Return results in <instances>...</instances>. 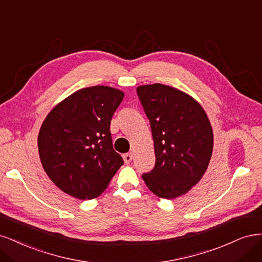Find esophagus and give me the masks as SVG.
<instances>
[{"mask_svg": "<svg viewBox=\"0 0 262 262\" xmlns=\"http://www.w3.org/2000/svg\"><path fill=\"white\" fill-rule=\"evenodd\" d=\"M123 158H124L125 163L126 164H129L132 162V160H133V155L132 154H126V155L123 156Z\"/></svg>", "mask_w": 262, "mask_h": 262, "instance_id": "esophagus-1", "label": "esophagus"}]
</instances>
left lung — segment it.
Wrapping results in <instances>:
<instances>
[{"label": "left lung", "instance_id": "left-lung-1", "mask_svg": "<svg viewBox=\"0 0 262 262\" xmlns=\"http://www.w3.org/2000/svg\"><path fill=\"white\" fill-rule=\"evenodd\" d=\"M155 142L156 165L142 179L158 197L174 199L201 180L213 149L205 110L185 92L162 85L137 87Z\"/></svg>", "mask_w": 262, "mask_h": 262}]
</instances>
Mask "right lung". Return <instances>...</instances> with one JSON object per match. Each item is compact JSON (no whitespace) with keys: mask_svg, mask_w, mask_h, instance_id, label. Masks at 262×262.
I'll list each match as a JSON object with an SVG mask.
<instances>
[{"mask_svg":"<svg viewBox=\"0 0 262 262\" xmlns=\"http://www.w3.org/2000/svg\"><path fill=\"white\" fill-rule=\"evenodd\" d=\"M123 98L124 92L112 87L83 88L54 106L42 123L38 136L42 166L67 195L81 200L98 197L124 164L110 132Z\"/></svg>","mask_w":262,"mask_h":262,"instance_id":"right-lung-1","label":"right lung"}]
</instances>
